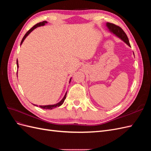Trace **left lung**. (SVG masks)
Returning <instances> with one entry per match:
<instances>
[{
    "mask_svg": "<svg viewBox=\"0 0 151 151\" xmlns=\"http://www.w3.org/2000/svg\"><path fill=\"white\" fill-rule=\"evenodd\" d=\"M106 26L107 27L108 29L111 33L116 36V37L120 38L121 40L123 41V42L125 43L128 46L131 47L129 38H128L127 35L125 34V32L123 31V30L120 28V27L116 26L115 24H112V23H109V22H106Z\"/></svg>",
    "mask_w": 151,
    "mask_h": 151,
    "instance_id": "8db88e82",
    "label": "left lung"
}]
</instances>
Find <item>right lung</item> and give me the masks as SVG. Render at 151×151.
Returning <instances> with one entry per match:
<instances>
[{"instance_id": "1", "label": "right lung", "mask_w": 151, "mask_h": 151, "mask_svg": "<svg viewBox=\"0 0 151 151\" xmlns=\"http://www.w3.org/2000/svg\"><path fill=\"white\" fill-rule=\"evenodd\" d=\"M48 23V22L47 21H43V22H39V23H38V24H36V25H35L33 28H32L31 29H30L28 32H27V33L25 34V35L24 36V37H23V38L22 39V41H21V45H22V43H23V42H24V40L26 39V38L27 37V36H28L32 31H33L35 29H36V28H37L38 27H40V26H45V24H47ZM17 68H19V64H18V61L17 60ZM72 78V77H71ZM71 78L70 79V80H69V83H70V81H71ZM66 96H67V92H66V93L65 94V95H64V96H63V98L62 99V100L61 101H59L58 103H56V104H48V105H39V107L40 108H43V109H53V108H57V107H59V106H60L63 103V102H64V101H65V98H66ZM33 105H35V106H38V105H36V104H33Z\"/></svg>"}]
</instances>
